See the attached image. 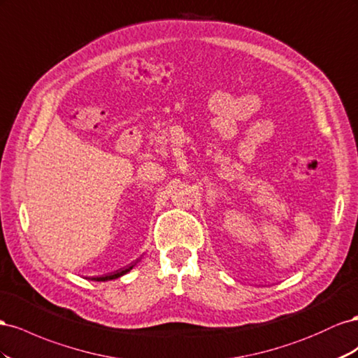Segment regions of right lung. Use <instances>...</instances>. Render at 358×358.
I'll return each instance as SVG.
<instances>
[{"mask_svg":"<svg viewBox=\"0 0 358 358\" xmlns=\"http://www.w3.org/2000/svg\"><path fill=\"white\" fill-rule=\"evenodd\" d=\"M136 264H138V261H136V262H134V264H130L129 267H126V268H120V270H117V271H114V273L103 274V275H94V278H91V280H96V282H106V280H114V279H118V278H121V275H124L126 273H129L131 268L135 267Z\"/></svg>","mask_w":358,"mask_h":358,"instance_id":"1","label":"right lung"}]
</instances>
